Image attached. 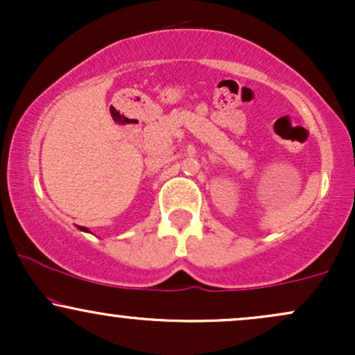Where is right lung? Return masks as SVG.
<instances>
[{"instance_id":"1","label":"right lung","mask_w":355,"mask_h":355,"mask_svg":"<svg viewBox=\"0 0 355 355\" xmlns=\"http://www.w3.org/2000/svg\"><path fill=\"white\" fill-rule=\"evenodd\" d=\"M80 229H81V230H87V229H85V227H80Z\"/></svg>"}]
</instances>
